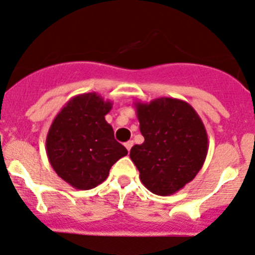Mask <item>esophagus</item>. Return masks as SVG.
I'll return each instance as SVG.
<instances>
[{"label": "esophagus", "mask_w": 255, "mask_h": 255, "mask_svg": "<svg viewBox=\"0 0 255 255\" xmlns=\"http://www.w3.org/2000/svg\"><path fill=\"white\" fill-rule=\"evenodd\" d=\"M125 146H126V148H127V150L129 151L130 148H132V146H133V142H132V140H128V142L125 143Z\"/></svg>", "instance_id": "34e87169"}]
</instances>
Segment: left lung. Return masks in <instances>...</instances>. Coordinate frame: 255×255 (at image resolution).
<instances>
[{"label":"left lung","instance_id":"1","mask_svg":"<svg viewBox=\"0 0 255 255\" xmlns=\"http://www.w3.org/2000/svg\"><path fill=\"white\" fill-rule=\"evenodd\" d=\"M144 137L130 149L140 181L155 195L169 196L194 180L208 150L206 128L191 105L159 97L149 104L134 102Z\"/></svg>","mask_w":255,"mask_h":255}]
</instances>
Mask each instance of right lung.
Returning <instances> with one entry per match:
<instances>
[{
	"instance_id": "obj_1",
	"label": "right lung",
	"mask_w": 255,
	"mask_h": 255,
	"mask_svg": "<svg viewBox=\"0 0 255 255\" xmlns=\"http://www.w3.org/2000/svg\"><path fill=\"white\" fill-rule=\"evenodd\" d=\"M112 102L96 92L81 94L66 102L48 130L45 148L51 168L79 190L96 187L127 149L113 137L105 116Z\"/></svg>"
}]
</instances>
